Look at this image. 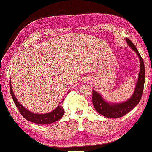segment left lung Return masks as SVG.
<instances>
[{"label": "left lung", "mask_w": 152, "mask_h": 152, "mask_svg": "<svg viewBox=\"0 0 152 152\" xmlns=\"http://www.w3.org/2000/svg\"><path fill=\"white\" fill-rule=\"evenodd\" d=\"M126 40L129 46L136 53L140 60L138 78L133 95L129 99L122 102H110L106 101L100 93L92 89L93 91L92 101L96 110L104 117L112 118V119H117L124 117L139 103L142 95L144 84H145V70L143 59L142 58L140 54L133 43L129 39L126 38Z\"/></svg>", "instance_id": "left-lung-1"}]
</instances>
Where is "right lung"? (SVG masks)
<instances>
[{
	"label": "right lung",
	"mask_w": 152,
	"mask_h": 152,
	"mask_svg": "<svg viewBox=\"0 0 152 152\" xmlns=\"http://www.w3.org/2000/svg\"><path fill=\"white\" fill-rule=\"evenodd\" d=\"M10 88L12 98L15 105L18 108L21 115L29 121L33 122V123L37 124H42V125H44V124H50L58 121L64 115L65 111L62 106V103L64 101V98H63L60 104L54 110H52L50 112H47V113L45 114H37L35 113V112L29 111L28 110L23 107L20 102L17 100V98L15 97V94H14L12 88L10 81Z\"/></svg>",
	"instance_id": "right-lung-1"
}]
</instances>
